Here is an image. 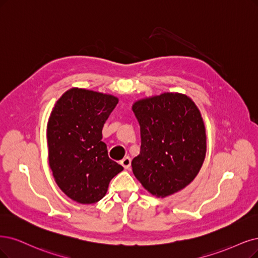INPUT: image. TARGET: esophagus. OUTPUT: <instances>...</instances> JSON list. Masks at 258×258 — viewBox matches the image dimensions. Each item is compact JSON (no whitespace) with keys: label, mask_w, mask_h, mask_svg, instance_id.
<instances>
[{"label":"esophagus","mask_w":258,"mask_h":258,"mask_svg":"<svg viewBox=\"0 0 258 258\" xmlns=\"http://www.w3.org/2000/svg\"><path fill=\"white\" fill-rule=\"evenodd\" d=\"M121 165L124 167V169H128L130 167H131V163H132V160H131V157H128V156H125L124 157L121 161Z\"/></svg>","instance_id":"1"}]
</instances>
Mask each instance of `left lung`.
Returning <instances> with one entry per match:
<instances>
[{"mask_svg":"<svg viewBox=\"0 0 258 258\" xmlns=\"http://www.w3.org/2000/svg\"><path fill=\"white\" fill-rule=\"evenodd\" d=\"M140 153L133 173L157 198L173 195L192 182L206 155V133L199 108L189 97L166 92L134 103Z\"/></svg>","mask_w":258,"mask_h":258,"instance_id":"obj_1","label":"left lung"}]
</instances>
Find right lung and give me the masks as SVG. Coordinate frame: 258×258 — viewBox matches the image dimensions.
Here are the masks:
<instances>
[{
  "label": "right lung",
  "mask_w": 258,
  "mask_h": 258,
  "mask_svg": "<svg viewBox=\"0 0 258 258\" xmlns=\"http://www.w3.org/2000/svg\"><path fill=\"white\" fill-rule=\"evenodd\" d=\"M118 98L71 88L56 102L47 122L49 165L56 184L73 201L92 204L107 192L123 167L108 157L102 130Z\"/></svg>",
  "instance_id": "add662e5"
}]
</instances>
